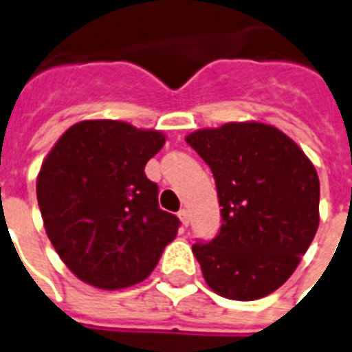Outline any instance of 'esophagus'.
Returning a JSON list of instances; mask_svg holds the SVG:
<instances>
[{"mask_svg":"<svg viewBox=\"0 0 352 352\" xmlns=\"http://www.w3.org/2000/svg\"><path fill=\"white\" fill-rule=\"evenodd\" d=\"M179 219H181L182 226L190 225V212H188V210H181V212H179Z\"/></svg>","mask_w":352,"mask_h":352,"instance_id":"34e87169","label":"esophagus"}]
</instances>
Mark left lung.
Wrapping results in <instances>:
<instances>
[{
    "mask_svg": "<svg viewBox=\"0 0 352 352\" xmlns=\"http://www.w3.org/2000/svg\"><path fill=\"white\" fill-rule=\"evenodd\" d=\"M186 142L214 173L223 225L195 243L204 281L228 300L279 289L300 265L320 225V179L301 148L278 127L228 122Z\"/></svg>",
    "mask_w": 352,
    "mask_h": 352,
    "instance_id": "1",
    "label": "left lung"
}]
</instances>
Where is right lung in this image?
Here are the masks:
<instances>
[{"instance_id":"right-lung-1","label":"right lung","mask_w":352,"mask_h":352,"mask_svg":"<svg viewBox=\"0 0 352 352\" xmlns=\"http://www.w3.org/2000/svg\"><path fill=\"white\" fill-rule=\"evenodd\" d=\"M164 142L160 131L127 122L84 120L43 160L36 197L47 237L84 283H140L175 239L181 223L159 208V186L144 173Z\"/></svg>"}]
</instances>
